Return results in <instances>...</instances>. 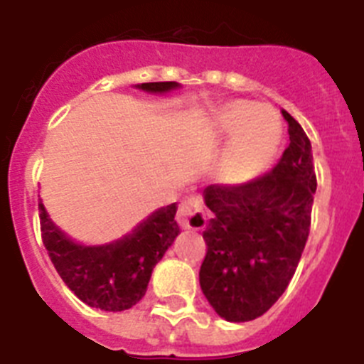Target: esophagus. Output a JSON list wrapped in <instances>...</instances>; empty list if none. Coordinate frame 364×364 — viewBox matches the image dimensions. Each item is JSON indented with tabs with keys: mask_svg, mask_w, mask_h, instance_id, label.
<instances>
[{
	"mask_svg": "<svg viewBox=\"0 0 364 364\" xmlns=\"http://www.w3.org/2000/svg\"><path fill=\"white\" fill-rule=\"evenodd\" d=\"M176 222L184 230H202L205 226V213L204 208H202V202L195 197L182 202L178 213H176Z\"/></svg>",
	"mask_w": 364,
	"mask_h": 364,
	"instance_id": "1",
	"label": "esophagus"
}]
</instances>
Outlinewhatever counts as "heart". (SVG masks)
Here are the masks:
<instances>
[{
    "instance_id": "obj_1",
    "label": "heart",
    "mask_w": 364,
    "mask_h": 364,
    "mask_svg": "<svg viewBox=\"0 0 364 364\" xmlns=\"http://www.w3.org/2000/svg\"><path fill=\"white\" fill-rule=\"evenodd\" d=\"M215 138H227L220 156V176L228 184L246 186L259 178L275 159L282 138L277 112L250 100H230L208 120Z\"/></svg>"
}]
</instances>
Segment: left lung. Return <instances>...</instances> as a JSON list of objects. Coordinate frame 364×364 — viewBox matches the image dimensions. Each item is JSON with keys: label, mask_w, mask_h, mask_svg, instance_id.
<instances>
[{"label": "left lung", "mask_w": 364, "mask_h": 364, "mask_svg": "<svg viewBox=\"0 0 364 364\" xmlns=\"http://www.w3.org/2000/svg\"><path fill=\"white\" fill-rule=\"evenodd\" d=\"M290 146L268 175L246 186H208L211 218L202 231L208 253L200 288L222 319L260 317L290 284L310 233L317 189L306 133L290 112Z\"/></svg>", "instance_id": "1"}]
</instances>
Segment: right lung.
I'll return each mask as SVG.
<instances>
[{
    "label": "right lung",
    "mask_w": 364,
    "mask_h": 364,
    "mask_svg": "<svg viewBox=\"0 0 364 364\" xmlns=\"http://www.w3.org/2000/svg\"><path fill=\"white\" fill-rule=\"evenodd\" d=\"M151 95L180 89L176 82L136 83ZM176 204L164 205L120 239L83 244L56 226L40 200L41 237L54 268L69 290L87 306L105 311L129 310L146 295L153 268L178 237Z\"/></svg>",
    "instance_id": "right-lung-1"
}]
</instances>
